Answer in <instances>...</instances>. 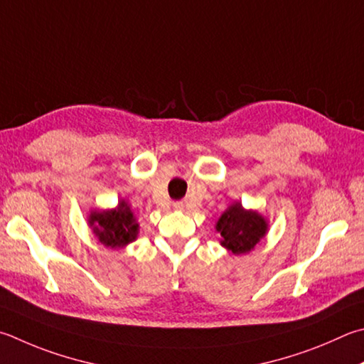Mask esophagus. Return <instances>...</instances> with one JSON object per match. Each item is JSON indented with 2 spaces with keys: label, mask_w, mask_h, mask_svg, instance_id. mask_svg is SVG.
Returning <instances> with one entry per match:
<instances>
[{
  "label": "esophagus",
  "mask_w": 364,
  "mask_h": 364,
  "mask_svg": "<svg viewBox=\"0 0 364 364\" xmlns=\"http://www.w3.org/2000/svg\"><path fill=\"white\" fill-rule=\"evenodd\" d=\"M173 208H175V210H178V211H183V210H184V203H183L181 200L173 202Z\"/></svg>",
  "instance_id": "esophagus-1"
}]
</instances>
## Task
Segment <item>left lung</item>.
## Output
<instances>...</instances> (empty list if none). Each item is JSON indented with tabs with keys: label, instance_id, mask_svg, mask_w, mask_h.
<instances>
[{
	"label": "left lung",
	"instance_id": "obj_1",
	"mask_svg": "<svg viewBox=\"0 0 364 364\" xmlns=\"http://www.w3.org/2000/svg\"><path fill=\"white\" fill-rule=\"evenodd\" d=\"M216 230L221 234L224 248L234 255H243L266 235L267 223L256 211H247L240 203H234L218 220Z\"/></svg>",
	"mask_w": 364,
	"mask_h": 364
}]
</instances>
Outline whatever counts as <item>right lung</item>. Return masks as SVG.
I'll list each match as a JSON object with an SVG mask.
<instances>
[{
	"mask_svg": "<svg viewBox=\"0 0 364 364\" xmlns=\"http://www.w3.org/2000/svg\"><path fill=\"white\" fill-rule=\"evenodd\" d=\"M90 226L105 247L121 248L134 242L138 234V223L125 202L119 203L116 210L90 215Z\"/></svg>",
	"mask_w": 364,
	"mask_h": 364,
	"instance_id": "obj_1",
	"label": "right lung"
}]
</instances>
